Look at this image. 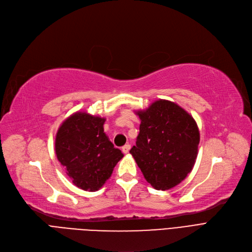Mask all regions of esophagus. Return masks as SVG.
<instances>
[{
  "instance_id": "obj_1",
  "label": "esophagus",
  "mask_w": 252,
  "mask_h": 252,
  "mask_svg": "<svg viewBox=\"0 0 252 252\" xmlns=\"http://www.w3.org/2000/svg\"><path fill=\"white\" fill-rule=\"evenodd\" d=\"M129 149H130V145H128V144H126V145H125V146L122 148V150H123V152L125 153V154H126V153H128V151H129Z\"/></svg>"
}]
</instances>
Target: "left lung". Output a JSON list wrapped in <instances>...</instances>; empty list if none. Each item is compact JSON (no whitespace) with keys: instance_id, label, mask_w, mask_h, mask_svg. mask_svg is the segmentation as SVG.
<instances>
[{"instance_id":"obj_1","label":"left lung","mask_w":252,"mask_h":252,"mask_svg":"<svg viewBox=\"0 0 252 252\" xmlns=\"http://www.w3.org/2000/svg\"><path fill=\"white\" fill-rule=\"evenodd\" d=\"M137 114L140 133L129 153L154 189L174 188L195 164L200 141L197 124L181 106L162 99Z\"/></svg>"}]
</instances>
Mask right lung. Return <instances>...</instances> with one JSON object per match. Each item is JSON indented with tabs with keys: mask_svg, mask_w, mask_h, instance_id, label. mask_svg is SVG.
<instances>
[{
	"mask_svg": "<svg viewBox=\"0 0 252 252\" xmlns=\"http://www.w3.org/2000/svg\"><path fill=\"white\" fill-rule=\"evenodd\" d=\"M104 123L100 116L75 112L62 123L56 135L59 162L75 186L85 191L99 190L124 157L104 133Z\"/></svg>",
	"mask_w": 252,
	"mask_h": 252,
	"instance_id": "add662e5",
	"label": "right lung"
}]
</instances>
